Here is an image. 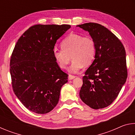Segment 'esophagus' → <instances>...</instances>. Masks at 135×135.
<instances>
[{"instance_id":"34e87169","label":"esophagus","mask_w":135,"mask_h":135,"mask_svg":"<svg viewBox=\"0 0 135 135\" xmlns=\"http://www.w3.org/2000/svg\"><path fill=\"white\" fill-rule=\"evenodd\" d=\"M75 77H76V76H73V75H71V74H70L69 76H68V80H73V79H74Z\"/></svg>"}]
</instances>
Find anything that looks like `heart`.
<instances>
[{"mask_svg":"<svg viewBox=\"0 0 135 135\" xmlns=\"http://www.w3.org/2000/svg\"><path fill=\"white\" fill-rule=\"evenodd\" d=\"M61 46L62 50L54 49V58L62 69L67 67L71 58L73 62L68 68L71 73H77L83 66L90 65L95 58V43L89 36L70 34L62 41Z\"/></svg>","mask_w":135,"mask_h":135,"instance_id":"heart-1","label":"heart"}]
</instances>
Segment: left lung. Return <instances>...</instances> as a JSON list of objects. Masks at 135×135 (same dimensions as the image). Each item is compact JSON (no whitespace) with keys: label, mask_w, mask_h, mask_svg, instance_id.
Here are the masks:
<instances>
[{"label":"left lung","mask_w":135,"mask_h":135,"mask_svg":"<svg viewBox=\"0 0 135 135\" xmlns=\"http://www.w3.org/2000/svg\"><path fill=\"white\" fill-rule=\"evenodd\" d=\"M77 26L88 31L96 45L95 59L84 73L80 97L90 108H103L116 99L126 81L124 47L115 35L99 24Z\"/></svg>","instance_id":"1"}]
</instances>
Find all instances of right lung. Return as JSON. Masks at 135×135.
Listing matches in <instances>:
<instances>
[{
  "label": "right lung",
  "mask_w": 135,
  "mask_h": 135,
  "mask_svg": "<svg viewBox=\"0 0 135 135\" xmlns=\"http://www.w3.org/2000/svg\"><path fill=\"white\" fill-rule=\"evenodd\" d=\"M70 25L32 26L16 43L10 60L13 92L32 112L46 114L56 106L68 74L61 70L54 58L56 40Z\"/></svg>",
  "instance_id": "add662e5"
}]
</instances>
